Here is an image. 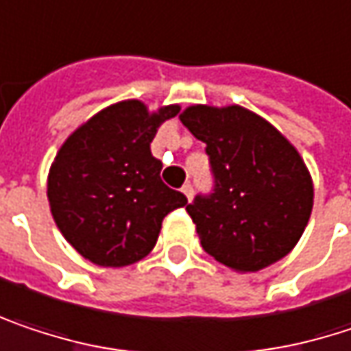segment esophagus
Instances as JSON below:
<instances>
[{
	"label": "esophagus",
	"mask_w": 351,
	"mask_h": 351,
	"mask_svg": "<svg viewBox=\"0 0 351 351\" xmlns=\"http://www.w3.org/2000/svg\"><path fill=\"white\" fill-rule=\"evenodd\" d=\"M180 191H182V195L186 197V201H191V199H193V186H191V184H184Z\"/></svg>",
	"instance_id": "34e87169"
}]
</instances>
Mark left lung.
Here are the masks:
<instances>
[{"label": "left lung", "mask_w": 351, "mask_h": 351, "mask_svg": "<svg viewBox=\"0 0 351 351\" xmlns=\"http://www.w3.org/2000/svg\"><path fill=\"white\" fill-rule=\"evenodd\" d=\"M178 118L207 144L215 173V193L186 205L203 249L237 273L283 259L313 208V180L298 148L239 104H193Z\"/></svg>", "instance_id": "1"}]
</instances>
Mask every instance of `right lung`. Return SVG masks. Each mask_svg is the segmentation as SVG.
I'll return each instance as SVG.
<instances>
[{"mask_svg": "<svg viewBox=\"0 0 351 351\" xmlns=\"http://www.w3.org/2000/svg\"><path fill=\"white\" fill-rule=\"evenodd\" d=\"M178 104L148 110L120 100L80 124L60 146L48 173L51 217L84 259L126 267L156 245L162 219L186 197L160 180L150 143Z\"/></svg>", "mask_w": 351, "mask_h": 351, "instance_id": "add662e5", "label": "right lung"}]
</instances>
